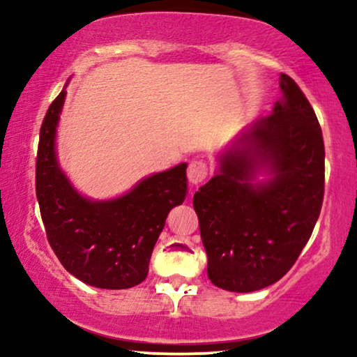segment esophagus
<instances>
[{"mask_svg":"<svg viewBox=\"0 0 357 357\" xmlns=\"http://www.w3.org/2000/svg\"><path fill=\"white\" fill-rule=\"evenodd\" d=\"M188 180L192 185H199L208 177V165L203 160H192L187 170Z\"/></svg>","mask_w":357,"mask_h":357,"instance_id":"esophagus-1","label":"esophagus"}]
</instances>
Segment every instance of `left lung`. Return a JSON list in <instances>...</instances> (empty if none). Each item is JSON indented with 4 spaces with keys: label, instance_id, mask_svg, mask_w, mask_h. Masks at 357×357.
Masks as SVG:
<instances>
[{
    "label": "left lung",
    "instance_id": "left-lung-1",
    "mask_svg": "<svg viewBox=\"0 0 357 357\" xmlns=\"http://www.w3.org/2000/svg\"><path fill=\"white\" fill-rule=\"evenodd\" d=\"M280 89L271 114L219 151L216 172L193 197L208 278L231 292L280 281L309 242L324 202L319 120L287 75Z\"/></svg>",
    "mask_w": 357,
    "mask_h": 357
}]
</instances>
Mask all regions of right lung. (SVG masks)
<instances>
[{"instance_id":"right-lung-1","label":"right lung","mask_w":357,"mask_h":357,"mask_svg":"<svg viewBox=\"0 0 357 357\" xmlns=\"http://www.w3.org/2000/svg\"><path fill=\"white\" fill-rule=\"evenodd\" d=\"M66 86L47 110L37 153L36 192L48 242L79 281L100 289H128L146 280L167 214L187 198V162L141 178L120 197L82 195L56 153Z\"/></svg>"}]
</instances>
